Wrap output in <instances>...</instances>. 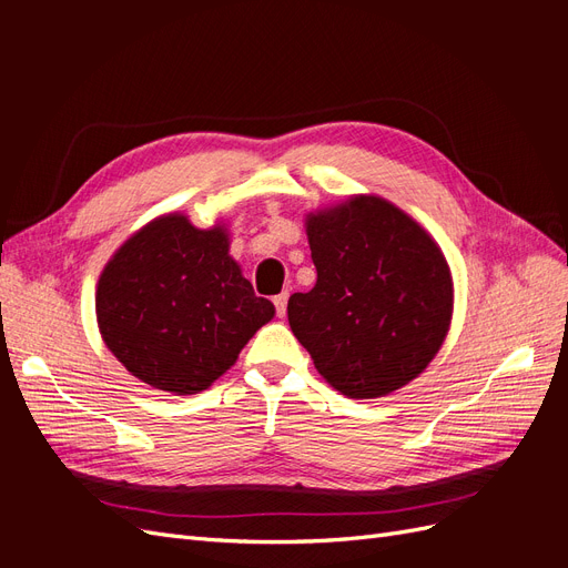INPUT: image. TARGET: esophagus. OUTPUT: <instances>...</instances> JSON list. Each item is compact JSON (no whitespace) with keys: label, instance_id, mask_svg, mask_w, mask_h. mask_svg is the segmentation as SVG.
<instances>
[{"label":"esophagus","instance_id":"34e87169","mask_svg":"<svg viewBox=\"0 0 568 568\" xmlns=\"http://www.w3.org/2000/svg\"><path fill=\"white\" fill-rule=\"evenodd\" d=\"M286 303H288V294H286V291H282L280 296H274V307H277V315H280V317L286 315Z\"/></svg>","mask_w":568,"mask_h":568}]
</instances>
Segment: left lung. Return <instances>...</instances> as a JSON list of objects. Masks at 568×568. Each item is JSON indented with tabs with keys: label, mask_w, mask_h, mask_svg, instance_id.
Returning a JSON list of instances; mask_svg holds the SVG:
<instances>
[{
	"label": "left lung",
	"mask_w": 568,
	"mask_h": 568,
	"mask_svg": "<svg viewBox=\"0 0 568 568\" xmlns=\"http://www.w3.org/2000/svg\"><path fill=\"white\" fill-rule=\"evenodd\" d=\"M317 282L288 298V324L348 398H382L419 376L453 317L443 251L386 199L353 196L305 220Z\"/></svg>",
	"instance_id": "1"
}]
</instances>
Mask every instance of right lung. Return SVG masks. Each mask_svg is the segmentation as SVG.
I'll list each match as a JSON object with an SVG mask.
<instances>
[{
	"label": "right lung",
	"instance_id": "obj_1",
	"mask_svg": "<svg viewBox=\"0 0 568 568\" xmlns=\"http://www.w3.org/2000/svg\"><path fill=\"white\" fill-rule=\"evenodd\" d=\"M274 317L230 255L222 225L182 213L151 220L120 246L97 284V322L136 379L175 395L209 388Z\"/></svg>",
	"mask_w": 568,
	"mask_h": 568
}]
</instances>
